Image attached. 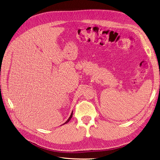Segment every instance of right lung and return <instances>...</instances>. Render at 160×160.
Listing matches in <instances>:
<instances>
[{"instance_id":"add662e5","label":"right lung","mask_w":160,"mask_h":160,"mask_svg":"<svg viewBox=\"0 0 160 160\" xmlns=\"http://www.w3.org/2000/svg\"><path fill=\"white\" fill-rule=\"evenodd\" d=\"M72 113H71V115H70V117L69 118V119H67V121H66V122L63 123V124H62V125H64V124H66V123H68L69 122V121H70V119H71V118H72Z\"/></svg>"}]
</instances>
